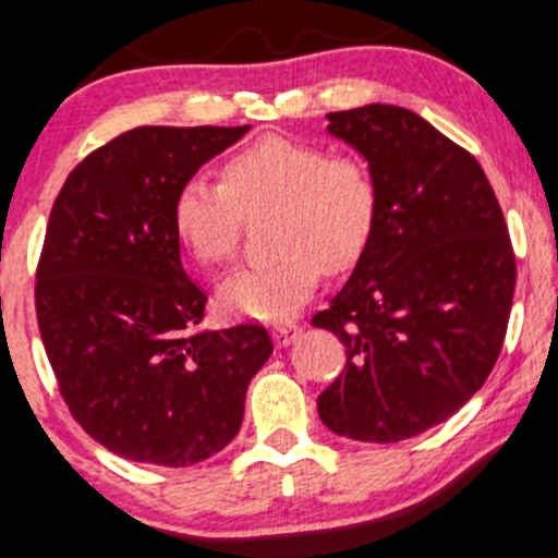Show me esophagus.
<instances>
[{
  "label": "esophagus",
  "mask_w": 558,
  "mask_h": 558,
  "mask_svg": "<svg viewBox=\"0 0 558 558\" xmlns=\"http://www.w3.org/2000/svg\"><path fill=\"white\" fill-rule=\"evenodd\" d=\"M299 335H301V327L296 325V322H280V325L272 327V340L278 348L291 345Z\"/></svg>",
  "instance_id": "obj_1"
}]
</instances>
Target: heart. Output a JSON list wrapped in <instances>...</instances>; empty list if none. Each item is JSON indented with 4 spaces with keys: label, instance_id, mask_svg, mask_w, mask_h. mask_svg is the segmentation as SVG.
Returning <instances> with one entry per match:
<instances>
[{
    "label": "heart",
    "instance_id": "b5f03b06",
    "mask_svg": "<svg viewBox=\"0 0 558 558\" xmlns=\"http://www.w3.org/2000/svg\"><path fill=\"white\" fill-rule=\"evenodd\" d=\"M265 210L280 252L218 288L220 306L246 319L291 317L317 291L322 267L345 270L364 254L379 218V184L364 158L265 134L223 160L220 181L186 179L171 215L197 265L220 267L239 250L244 215Z\"/></svg>",
    "mask_w": 558,
    "mask_h": 558
}]
</instances>
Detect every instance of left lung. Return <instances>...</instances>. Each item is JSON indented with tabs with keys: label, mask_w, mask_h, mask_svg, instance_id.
<instances>
[{
	"label": "left lung",
	"mask_w": 558,
	"mask_h": 558,
	"mask_svg": "<svg viewBox=\"0 0 558 558\" xmlns=\"http://www.w3.org/2000/svg\"><path fill=\"white\" fill-rule=\"evenodd\" d=\"M327 119L374 171L379 218L343 291L312 319L348 355L317 411L335 434L389 445L447 421L492 374L514 252L478 160L418 113L368 104Z\"/></svg>",
	"instance_id": "1"
}]
</instances>
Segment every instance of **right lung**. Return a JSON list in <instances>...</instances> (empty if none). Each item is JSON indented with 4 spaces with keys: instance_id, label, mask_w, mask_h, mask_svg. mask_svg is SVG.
Wrapping results in <instances>:
<instances>
[{
    "instance_id": "right-lung-1",
    "label": "right lung",
    "mask_w": 558,
    "mask_h": 558,
    "mask_svg": "<svg viewBox=\"0 0 558 558\" xmlns=\"http://www.w3.org/2000/svg\"><path fill=\"white\" fill-rule=\"evenodd\" d=\"M244 126H137L93 150L53 199L36 272L59 392L98 445L186 468L244 418L272 353L262 325L197 330L207 296L181 267L173 197Z\"/></svg>"
}]
</instances>
